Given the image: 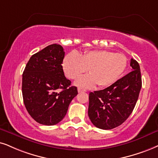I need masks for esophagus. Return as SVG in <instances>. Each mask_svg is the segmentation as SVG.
<instances>
[{
  "label": "esophagus",
  "instance_id": "obj_1",
  "mask_svg": "<svg viewBox=\"0 0 158 158\" xmlns=\"http://www.w3.org/2000/svg\"><path fill=\"white\" fill-rule=\"evenodd\" d=\"M78 92H79V93H82V92H86V90L81 88H78Z\"/></svg>",
  "mask_w": 158,
  "mask_h": 158
}]
</instances>
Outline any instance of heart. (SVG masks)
Returning a JSON list of instances; mask_svg holds the SVG:
<instances>
[{"mask_svg":"<svg viewBox=\"0 0 158 158\" xmlns=\"http://www.w3.org/2000/svg\"><path fill=\"white\" fill-rule=\"evenodd\" d=\"M127 65V58L120 53L107 50H92L84 54L72 52L65 56L63 69L65 76L76 79L88 71L89 75L81 77L75 82L79 87L90 88L97 85L105 87L119 79Z\"/></svg>","mask_w":158,"mask_h":158,"instance_id":"obj_1","label":"heart"}]
</instances>
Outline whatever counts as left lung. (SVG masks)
Returning <instances> with one entry per match:
<instances>
[{"instance_id": "obj_1", "label": "left lung", "mask_w": 158, "mask_h": 158, "mask_svg": "<svg viewBox=\"0 0 158 158\" xmlns=\"http://www.w3.org/2000/svg\"><path fill=\"white\" fill-rule=\"evenodd\" d=\"M131 66L132 71L107 88L89 93L88 116L95 127L113 129L132 113L142 83L139 63L132 58Z\"/></svg>"}]
</instances>
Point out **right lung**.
I'll use <instances>...</instances> for the list:
<instances>
[{
    "label": "right lung",
    "instance_id": "obj_1",
    "mask_svg": "<svg viewBox=\"0 0 158 158\" xmlns=\"http://www.w3.org/2000/svg\"><path fill=\"white\" fill-rule=\"evenodd\" d=\"M65 52L57 44L31 56L23 74L22 91L27 112L37 123L54 125L66 114L78 94L63 70Z\"/></svg>",
    "mask_w": 158,
    "mask_h": 158
}]
</instances>
